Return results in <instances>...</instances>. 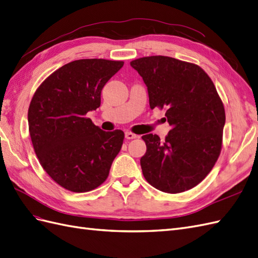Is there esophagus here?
<instances>
[{"instance_id": "obj_1", "label": "esophagus", "mask_w": 258, "mask_h": 258, "mask_svg": "<svg viewBox=\"0 0 258 258\" xmlns=\"http://www.w3.org/2000/svg\"><path fill=\"white\" fill-rule=\"evenodd\" d=\"M136 137H137V135L132 133V132H125V138H126V140H134V138H136Z\"/></svg>"}]
</instances>
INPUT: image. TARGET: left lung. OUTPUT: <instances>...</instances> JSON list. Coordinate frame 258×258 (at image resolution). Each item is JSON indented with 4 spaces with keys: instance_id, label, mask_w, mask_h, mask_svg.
<instances>
[{
    "instance_id": "8db88e82",
    "label": "left lung",
    "mask_w": 258,
    "mask_h": 258,
    "mask_svg": "<svg viewBox=\"0 0 258 258\" xmlns=\"http://www.w3.org/2000/svg\"><path fill=\"white\" fill-rule=\"evenodd\" d=\"M131 66L147 86L149 105L167 109L172 126L164 141L146 134L141 158L145 179L164 193L185 192L201 183L220 155L226 114L210 77L198 65L156 55Z\"/></svg>"
}]
</instances>
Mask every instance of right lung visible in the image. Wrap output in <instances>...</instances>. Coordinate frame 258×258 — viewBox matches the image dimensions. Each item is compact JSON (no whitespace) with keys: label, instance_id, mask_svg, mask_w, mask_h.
Segmentation results:
<instances>
[{"label":"right lung","instance_id":"add662e5","mask_svg":"<svg viewBox=\"0 0 258 258\" xmlns=\"http://www.w3.org/2000/svg\"><path fill=\"white\" fill-rule=\"evenodd\" d=\"M124 62L85 58L63 65L39 86L28 110L32 146L58 185L89 192L107 180L124 133L104 132L86 117L100 107L101 90Z\"/></svg>","mask_w":258,"mask_h":258}]
</instances>
